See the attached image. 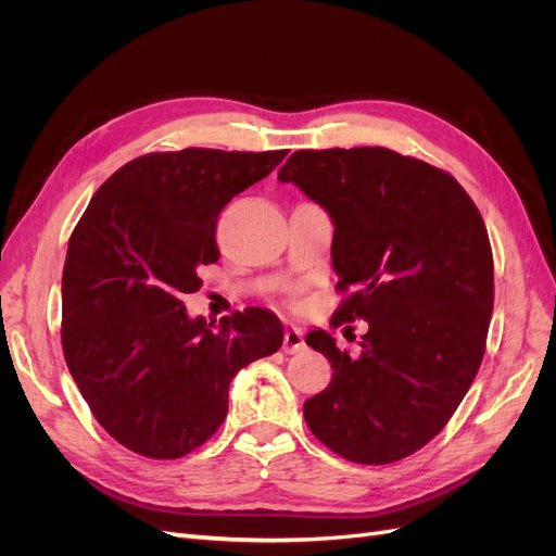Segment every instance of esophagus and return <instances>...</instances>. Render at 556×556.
Returning <instances> with one entry per match:
<instances>
[{
	"label": "esophagus",
	"mask_w": 556,
	"mask_h": 556,
	"mask_svg": "<svg viewBox=\"0 0 556 556\" xmlns=\"http://www.w3.org/2000/svg\"><path fill=\"white\" fill-rule=\"evenodd\" d=\"M304 331L296 329V327H288L285 329V341H282V350L288 352V355H294V352L304 350Z\"/></svg>",
	"instance_id": "obj_1"
}]
</instances>
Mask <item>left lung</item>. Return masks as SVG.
<instances>
[{"instance_id": "obj_1", "label": "left lung", "mask_w": 556, "mask_h": 556, "mask_svg": "<svg viewBox=\"0 0 556 556\" xmlns=\"http://www.w3.org/2000/svg\"><path fill=\"white\" fill-rule=\"evenodd\" d=\"M333 220L331 325L366 319L350 357L323 329L306 343L331 362L304 403L317 441L348 462L392 464L439 435L473 382L494 308L482 215L447 172L390 148L296 150L278 172Z\"/></svg>"}]
</instances>
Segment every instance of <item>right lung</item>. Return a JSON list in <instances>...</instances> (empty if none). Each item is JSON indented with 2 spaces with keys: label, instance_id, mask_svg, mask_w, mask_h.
<instances>
[{
  "label": "right lung",
  "instance_id": "obj_1",
  "mask_svg": "<svg viewBox=\"0 0 556 556\" xmlns=\"http://www.w3.org/2000/svg\"><path fill=\"white\" fill-rule=\"evenodd\" d=\"M285 155L148 153L78 220L62 271V350L97 422L127 450L178 459L204 445L225 422L231 378L282 345L274 313L245 308L213 327L182 296L220 257L217 215Z\"/></svg>",
  "mask_w": 556,
  "mask_h": 556
}]
</instances>
